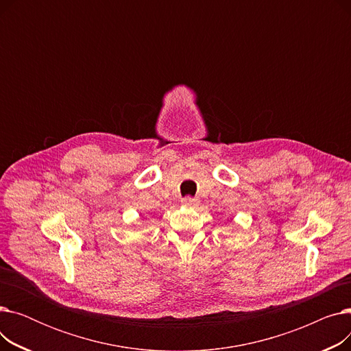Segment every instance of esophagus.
I'll return each mask as SVG.
<instances>
[{
	"mask_svg": "<svg viewBox=\"0 0 351 351\" xmlns=\"http://www.w3.org/2000/svg\"><path fill=\"white\" fill-rule=\"evenodd\" d=\"M182 204H183V206H188V208H195V206L199 204V200H197L196 197H192V196H186V197H183V199H182Z\"/></svg>",
	"mask_w": 351,
	"mask_h": 351,
	"instance_id": "34e87169",
	"label": "esophagus"
}]
</instances>
